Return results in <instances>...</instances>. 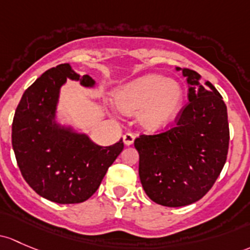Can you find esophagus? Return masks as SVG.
<instances>
[{"label": "esophagus", "mask_w": 250, "mask_h": 250, "mask_svg": "<svg viewBox=\"0 0 250 250\" xmlns=\"http://www.w3.org/2000/svg\"><path fill=\"white\" fill-rule=\"evenodd\" d=\"M134 140H135V136H134L133 134L127 133V134H125V135H123V143H125L127 146L133 145Z\"/></svg>", "instance_id": "obj_1"}]
</instances>
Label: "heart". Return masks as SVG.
<instances>
[{
    "instance_id": "1",
    "label": "heart",
    "mask_w": 250,
    "mask_h": 250,
    "mask_svg": "<svg viewBox=\"0 0 250 250\" xmlns=\"http://www.w3.org/2000/svg\"><path fill=\"white\" fill-rule=\"evenodd\" d=\"M115 105L123 114H135L139 125L158 132L172 122L183 103L180 83L159 74H146L121 86L114 93Z\"/></svg>"
}]
</instances>
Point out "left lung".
Returning <instances> with one entry per match:
<instances>
[{
  "instance_id": "8db88e82",
  "label": "left lung",
  "mask_w": 250,
  "mask_h": 250,
  "mask_svg": "<svg viewBox=\"0 0 250 250\" xmlns=\"http://www.w3.org/2000/svg\"><path fill=\"white\" fill-rule=\"evenodd\" d=\"M176 70L187 79L189 104L171 129L134 141L144 190L167 207L193 204L212 188L227 162L230 139L219 92L195 70Z\"/></svg>"
}]
</instances>
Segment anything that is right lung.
<instances>
[{
  "label": "right lung",
  "mask_w": 250,
  "mask_h": 250,
  "mask_svg": "<svg viewBox=\"0 0 250 250\" xmlns=\"http://www.w3.org/2000/svg\"><path fill=\"white\" fill-rule=\"evenodd\" d=\"M67 79L92 88L96 81L69 63L42 74L22 94L12 125V145L22 177L44 199L79 204L91 198L123 149L121 139L99 146L86 133L57 120L61 87Z\"/></svg>",
  "instance_id": "right-lung-1"
}]
</instances>
